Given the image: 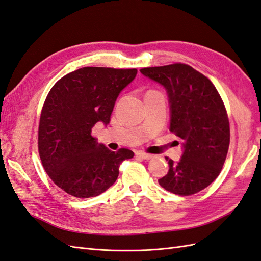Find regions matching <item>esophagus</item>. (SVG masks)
<instances>
[{
	"mask_svg": "<svg viewBox=\"0 0 261 261\" xmlns=\"http://www.w3.org/2000/svg\"><path fill=\"white\" fill-rule=\"evenodd\" d=\"M136 155L138 156V158H141V159H143V160H150V159H152V154H149V153H145V152H142V151H137L136 152Z\"/></svg>",
	"mask_w": 261,
	"mask_h": 261,
	"instance_id": "1",
	"label": "esophagus"
}]
</instances>
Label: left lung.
Instances as JSON below:
<instances>
[{"label":"left lung","mask_w":261,"mask_h":261,"mask_svg":"<svg viewBox=\"0 0 261 261\" xmlns=\"http://www.w3.org/2000/svg\"><path fill=\"white\" fill-rule=\"evenodd\" d=\"M165 87L171 107L170 131L184 140L178 162L166 158L169 172L159 179L166 191L190 196L215 181L229 148V120L211 80L190 65L175 63L140 69Z\"/></svg>","instance_id":"left-lung-1"}]
</instances>
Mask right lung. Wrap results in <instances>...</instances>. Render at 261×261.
<instances>
[{"label": "right lung", "mask_w": 261, "mask_h": 261, "mask_svg": "<svg viewBox=\"0 0 261 261\" xmlns=\"http://www.w3.org/2000/svg\"><path fill=\"white\" fill-rule=\"evenodd\" d=\"M138 70L83 67L51 87L38 125V153L50 179L77 198L98 196L116 182L119 166L135 153L113 152L92 137L97 122H110L115 102Z\"/></svg>", "instance_id": "add662e5"}]
</instances>
